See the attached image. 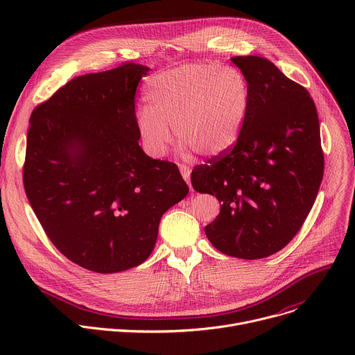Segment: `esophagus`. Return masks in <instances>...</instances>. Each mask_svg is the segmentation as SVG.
I'll return each instance as SVG.
<instances>
[{"label": "esophagus", "instance_id": "esophagus-1", "mask_svg": "<svg viewBox=\"0 0 355 355\" xmlns=\"http://www.w3.org/2000/svg\"><path fill=\"white\" fill-rule=\"evenodd\" d=\"M180 171H181V174H182V178L187 181L188 187L192 189V187H191V181H189V177H191V168H189V167H187V166H184V164H180Z\"/></svg>", "mask_w": 355, "mask_h": 355}]
</instances>
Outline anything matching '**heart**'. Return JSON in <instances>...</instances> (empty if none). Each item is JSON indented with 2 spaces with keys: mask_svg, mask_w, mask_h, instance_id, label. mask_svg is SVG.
<instances>
[{
  "mask_svg": "<svg viewBox=\"0 0 355 355\" xmlns=\"http://www.w3.org/2000/svg\"><path fill=\"white\" fill-rule=\"evenodd\" d=\"M148 107L136 114V129L147 153L162 157L171 141V126L182 148L220 156L236 146L245 125L251 88L233 67L188 63L151 77Z\"/></svg>",
  "mask_w": 355,
  "mask_h": 355,
  "instance_id": "obj_1",
  "label": "heart"
}]
</instances>
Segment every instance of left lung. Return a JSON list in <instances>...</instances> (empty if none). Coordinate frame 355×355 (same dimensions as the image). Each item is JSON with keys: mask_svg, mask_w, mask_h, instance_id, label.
Returning a JSON list of instances; mask_svg holds the SVG:
<instances>
[{"mask_svg": "<svg viewBox=\"0 0 355 355\" xmlns=\"http://www.w3.org/2000/svg\"><path fill=\"white\" fill-rule=\"evenodd\" d=\"M250 83L241 136L226 153L193 167L195 191L222 202L205 227L223 254L257 260L284 248L308 218L323 178L316 105L308 89L270 60L236 56Z\"/></svg>", "mask_w": 355, "mask_h": 355, "instance_id": "8db88e82", "label": "left lung"}]
</instances>
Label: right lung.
I'll return each mask as SVG.
<instances>
[{"label":"right lung","mask_w":355,"mask_h":355,"mask_svg":"<svg viewBox=\"0 0 355 355\" xmlns=\"http://www.w3.org/2000/svg\"><path fill=\"white\" fill-rule=\"evenodd\" d=\"M148 67L84 74L29 119L24 187L44 233L74 264L112 274L141 264L163 214L189 191L178 167L139 146L135 96Z\"/></svg>","instance_id":"1"}]
</instances>
